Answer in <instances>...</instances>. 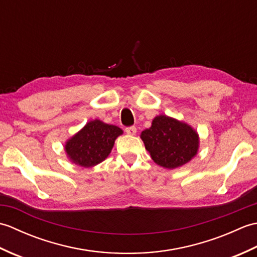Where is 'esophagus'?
I'll return each instance as SVG.
<instances>
[{
	"label": "esophagus",
	"instance_id": "34e87169",
	"mask_svg": "<svg viewBox=\"0 0 257 257\" xmlns=\"http://www.w3.org/2000/svg\"><path fill=\"white\" fill-rule=\"evenodd\" d=\"M124 130H125V133H127L130 136H135L136 134H137V128L134 127V125H133V127H127Z\"/></svg>",
	"mask_w": 257,
	"mask_h": 257
}]
</instances>
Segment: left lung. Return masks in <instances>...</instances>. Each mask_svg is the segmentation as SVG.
Listing matches in <instances>:
<instances>
[{
	"instance_id": "obj_1",
	"label": "left lung",
	"mask_w": 257,
	"mask_h": 257,
	"mask_svg": "<svg viewBox=\"0 0 257 257\" xmlns=\"http://www.w3.org/2000/svg\"><path fill=\"white\" fill-rule=\"evenodd\" d=\"M158 166L176 169L188 163L199 149V135L188 123L160 114L140 135Z\"/></svg>"
}]
</instances>
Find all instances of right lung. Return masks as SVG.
Listing matches in <instances>:
<instances>
[{
    "label": "right lung",
    "instance_id": "1",
    "mask_svg": "<svg viewBox=\"0 0 257 257\" xmlns=\"http://www.w3.org/2000/svg\"><path fill=\"white\" fill-rule=\"evenodd\" d=\"M122 135L117 125L95 119L67 140L65 151L69 160L80 167L90 168L102 162L111 152L114 140Z\"/></svg>",
    "mask_w": 257,
    "mask_h": 257
}]
</instances>
